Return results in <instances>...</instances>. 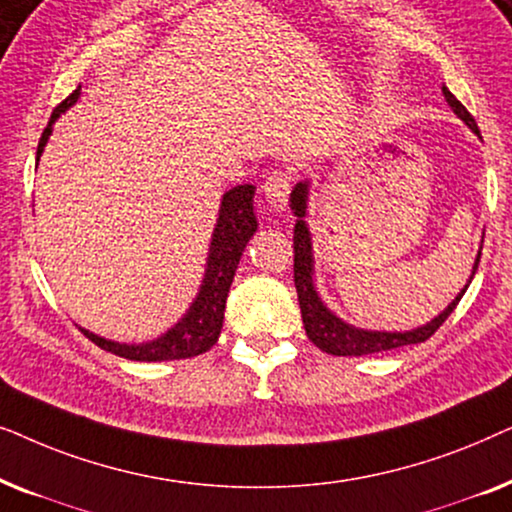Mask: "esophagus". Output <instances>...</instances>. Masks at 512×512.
Masks as SVG:
<instances>
[{
    "label": "esophagus",
    "mask_w": 512,
    "mask_h": 512,
    "mask_svg": "<svg viewBox=\"0 0 512 512\" xmlns=\"http://www.w3.org/2000/svg\"><path fill=\"white\" fill-rule=\"evenodd\" d=\"M263 193L275 209H284L291 193V177L284 172H272L263 184Z\"/></svg>",
    "instance_id": "34e87169"
}]
</instances>
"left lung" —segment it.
Segmentation results:
<instances>
[{
	"instance_id": "obj_1",
	"label": "left lung",
	"mask_w": 512,
	"mask_h": 512,
	"mask_svg": "<svg viewBox=\"0 0 512 512\" xmlns=\"http://www.w3.org/2000/svg\"><path fill=\"white\" fill-rule=\"evenodd\" d=\"M443 95L454 114H457L461 121H464L468 128L480 137L478 123H475V118L468 114L464 104H461L445 86H443ZM307 198H310V181L307 179L298 181V184L293 186L291 198H289V207L293 216H296V228H293V282H296L300 314H303L307 338H310L321 352L333 354V356H366V354L389 352V349L417 345V342L429 340L431 335L443 326V321L454 312V307L459 305L461 296H464L468 284H471V279L480 263L482 244H480L478 256H475L473 272L471 277H468L466 286L457 293V298H454L452 303L438 314V317H433L429 321V324L412 328V331H366V328H356L352 324H347V321H342L338 314L328 310L326 303L319 296L317 286H314L312 235H310V226H307L305 221Z\"/></svg>"
}]
</instances>
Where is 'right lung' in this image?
<instances>
[{
  "label": "right lung",
  "mask_w": 512,
  "mask_h": 512,
  "mask_svg": "<svg viewBox=\"0 0 512 512\" xmlns=\"http://www.w3.org/2000/svg\"><path fill=\"white\" fill-rule=\"evenodd\" d=\"M81 95V86L67 97L65 102H60L51 114L44 135L39 139L37 146V165L44 146L51 137L53 125L65 111L76 104ZM254 193L256 186L242 184L230 188L223 193L221 207H219V219H216V228L212 233V242H209V254L205 265V277H202L200 291L195 300L188 307L184 317L177 324L160 335L156 340L142 342V345H128V342H116L107 340L102 335H95L81 328V333L88 340H93L97 347L107 349V352L123 356L130 361H172V359H191L207 352L209 347H214V342L219 340L221 328H223V312H226V300L230 284H233L237 263H240L242 251L247 247V242L254 237L258 221L254 214Z\"/></svg>",
  "instance_id": "obj_1"
}]
</instances>
